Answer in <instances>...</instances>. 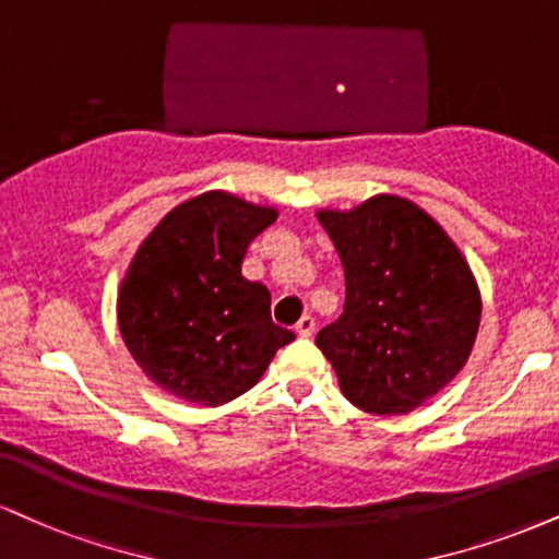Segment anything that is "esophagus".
Instances as JSON below:
<instances>
[{
	"label": "esophagus",
	"instance_id": "1",
	"mask_svg": "<svg viewBox=\"0 0 559 559\" xmlns=\"http://www.w3.org/2000/svg\"><path fill=\"white\" fill-rule=\"evenodd\" d=\"M312 333H314V318H312V314H305V318H299V322H297L299 338H309Z\"/></svg>",
	"mask_w": 559,
	"mask_h": 559
}]
</instances>
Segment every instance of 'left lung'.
Segmentation results:
<instances>
[{"mask_svg": "<svg viewBox=\"0 0 559 559\" xmlns=\"http://www.w3.org/2000/svg\"><path fill=\"white\" fill-rule=\"evenodd\" d=\"M344 262V314L318 333L356 408L408 414L466 365L481 318L476 278L427 211L374 194L352 211H318Z\"/></svg>", "mask_w": 559, "mask_h": 559, "instance_id": "8db88e82", "label": "left lung"}]
</instances>
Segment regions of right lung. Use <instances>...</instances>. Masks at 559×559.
Wrapping results in <instances>:
<instances>
[{
  "label": "right lung",
  "instance_id": "1",
  "mask_svg": "<svg viewBox=\"0 0 559 559\" xmlns=\"http://www.w3.org/2000/svg\"><path fill=\"white\" fill-rule=\"evenodd\" d=\"M275 218V207L211 190L166 213L138 247L119 286V333L166 393L221 406L294 341L271 320V292L241 275L247 247Z\"/></svg>",
  "mask_w": 559,
  "mask_h": 559
}]
</instances>
